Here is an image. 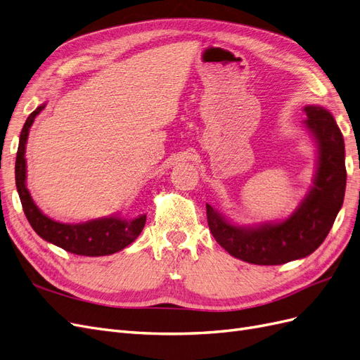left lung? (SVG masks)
Returning <instances> with one entry per match:
<instances>
[{
	"label": "left lung",
	"instance_id": "obj_1",
	"mask_svg": "<svg viewBox=\"0 0 360 360\" xmlns=\"http://www.w3.org/2000/svg\"><path fill=\"white\" fill-rule=\"evenodd\" d=\"M304 126L317 146L312 188L287 219L254 226L233 224L205 204L209 228L228 254L258 266H276L311 255L341 210L345 193L344 138L333 115L323 106H304Z\"/></svg>",
	"mask_w": 360,
	"mask_h": 360
}]
</instances>
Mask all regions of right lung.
Returning <instances> with one entry per match:
<instances>
[{"label": "right lung", "mask_w": 360, "mask_h": 360, "mask_svg": "<svg viewBox=\"0 0 360 360\" xmlns=\"http://www.w3.org/2000/svg\"><path fill=\"white\" fill-rule=\"evenodd\" d=\"M46 103L40 105L32 111L22 127L19 136V147L16 155L15 177L16 188L22 209L30 225L43 240L56 245L68 252L85 257L111 255L124 249L132 243L143 231L146 225V214H141L135 219H127L118 214L101 217L82 224H61L51 219L32 201L31 193L27 189V162L25 146L30 134V127L34 123V118L43 111Z\"/></svg>", "instance_id": "obj_1"}]
</instances>
